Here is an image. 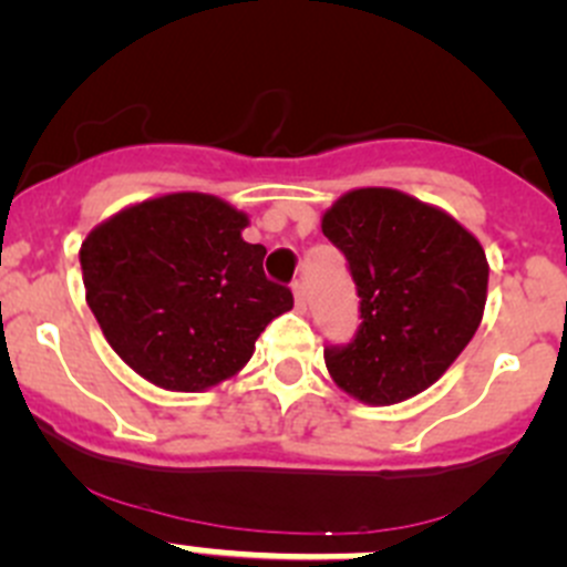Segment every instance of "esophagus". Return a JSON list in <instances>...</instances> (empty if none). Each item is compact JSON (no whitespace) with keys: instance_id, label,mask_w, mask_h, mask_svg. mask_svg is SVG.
Instances as JSON below:
<instances>
[{"instance_id":"esophagus-1","label":"esophagus","mask_w":567,"mask_h":567,"mask_svg":"<svg viewBox=\"0 0 567 567\" xmlns=\"http://www.w3.org/2000/svg\"><path fill=\"white\" fill-rule=\"evenodd\" d=\"M291 295H295V306L300 308V311H306V284L302 281L291 284Z\"/></svg>"}]
</instances>
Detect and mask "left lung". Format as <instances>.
<instances>
[{
  "label": "left lung",
  "mask_w": 567,
  "mask_h": 567,
  "mask_svg": "<svg viewBox=\"0 0 567 567\" xmlns=\"http://www.w3.org/2000/svg\"><path fill=\"white\" fill-rule=\"evenodd\" d=\"M361 297V328L324 363L339 389L394 405L433 385L482 322L487 259L455 217L400 189L363 187L322 215Z\"/></svg>",
  "instance_id": "8db88e82"
}]
</instances>
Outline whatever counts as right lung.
Wrapping results in <instances>:
<instances>
[{"label":"right lung","instance_id":"1","mask_svg":"<svg viewBox=\"0 0 567 567\" xmlns=\"http://www.w3.org/2000/svg\"><path fill=\"white\" fill-rule=\"evenodd\" d=\"M248 215L204 193L143 200L82 243L85 297L112 350L148 383L204 391L250 361L261 330L295 306L265 276Z\"/></svg>","mask_w":567,"mask_h":567}]
</instances>
